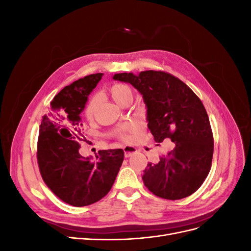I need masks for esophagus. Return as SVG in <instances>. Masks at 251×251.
<instances>
[{
    "label": "esophagus",
    "mask_w": 251,
    "mask_h": 251,
    "mask_svg": "<svg viewBox=\"0 0 251 251\" xmlns=\"http://www.w3.org/2000/svg\"><path fill=\"white\" fill-rule=\"evenodd\" d=\"M124 151H125V156H126V157H130L132 154L136 153V151H137V150H136V148H134V147L126 146V147L124 148Z\"/></svg>",
    "instance_id": "1"
}]
</instances>
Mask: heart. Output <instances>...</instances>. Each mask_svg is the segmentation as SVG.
I'll return each instance as SVG.
<instances>
[{"label":"heart","mask_w":251,"mask_h":251,"mask_svg":"<svg viewBox=\"0 0 251 251\" xmlns=\"http://www.w3.org/2000/svg\"><path fill=\"white\" fill-rule=\"evenodd\" d=\"M109 93L113 98V100L117 104L121 105V107H126V105H128L133 100L134 89L131 86L126 85V83L117 82V83H114V85H112L109 88ZM97 107H98V97L96 95L91 96L85 105V109H83L85 117L89 121H92L95 118ZM135 131H136V126L134 125L126 124L123 126H119L116 128L115 136H117L118 138L123 140H128L131 138V135L135 133Z\"/></svg>","instance_id":"1"}]
</instances>
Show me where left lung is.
<instances>
[{"label": "left lung", "mask_w": 251, "mask_h": 251, "mask_svg": "<svg viewBox=\"0 0 251 251\" xmlns=\"http://www.w3.org/2000/svg\"><path fill=\"white\" fill-rule=\"evenodd\" d=\"M113 79L139 91L148 111V126L159 146L171 140L175 148L156 164L149 163L142 180L150 192L179 200L198 189L210 171L214 137L200 98L174 75L163 71L117 73Z\"/></svg>", "instance_id": "left-lung-1"}]
</instances>
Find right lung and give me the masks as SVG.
Instances as JSON below:
<instances>
[{"label": "right lung", "mask_w": 251, "mask_h": 251, "mask_svg": "<svg viewBox=\"0 0 251 251\" xmlns=\"http://www.w3.org/2000/svg\"><path fill=\"white\" fill-rule=\"evenodd\" d=\"M101 76L91 74L65 87L40 126L37 163L42 178L60 200L76 207L100 201L110 192L125 157L121 149L98 151L94 160L78 151V141L85 138L79 115Z\"/></svg>", "instance_id": "obj_1"}]
</instances>
